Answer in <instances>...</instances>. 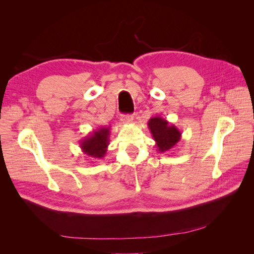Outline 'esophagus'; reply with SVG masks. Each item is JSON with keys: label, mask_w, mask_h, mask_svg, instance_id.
<instances>
[{"label": "esophagus", "mask_w": 254, "mask_h": 254, "mask_svg": "<svg viewBox=\"0 0 254 254\" xmlns=\"http://www.w3.org/2000/svg\"><path fill=\"white\" fill-rule=\"evenodd\" d=\"M133 115H129V114H127V115H123L122 117V119H121V121L123 122V124H130V123H132V121H133Z\"/></svg>", "instance_id": "1"}]
</instances>
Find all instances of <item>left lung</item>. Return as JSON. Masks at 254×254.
Instances as JSON below:
<instances>
[{"label":"left lung","mask_w":254,"mask_h":254,"mask_svg":"<svg viewBox=\"0 0 254 254\" xmlns=\"http://www.w3.org/2000/svg\"><path fill=\"white\" fill-rule=\"evenodd\" d=\"M148 128L156 142L159 152H165L173 149L181 140V131L174 124L161 117H153L148 123Z\"/></svg>","instance_id":"obj_1"}]
</instances>
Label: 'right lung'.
<instances>
[{
  "label": "right lung",
  "mask_w": 254,
  "mask_h": 254,
  "mask_svg": "<svg viewBox=\"0 0 254 254\" xmlns=\"http://www.w3.org/2000/svg\"><path fill=\"white\" fill-rule=\"evenodd\" d=\"M110 127H101L90 132L80 140V148L89 158L102 159L105 157L109 145Z\"/></svg>",
  "instance_id": "right-lung-1"
}]
</instances>
